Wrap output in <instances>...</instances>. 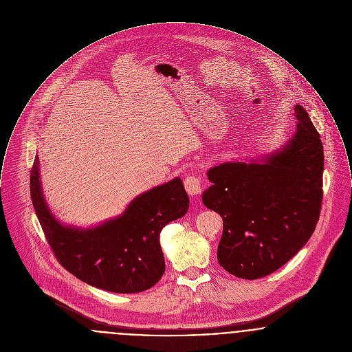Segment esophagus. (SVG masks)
Masks as SVG:
<instances>
[{
    "mask_svg": "<svg viewBox=\"0 0 352 352\" xmlns=\"http://www.w3.org/2000/svg\"><path fill=\"white\" fill-rule=\"evenodd\" d=\"M185 190L190 196H197L203 192L204 185L203 179L197 175H189L186 176L184 180Z\"/></svg>",
    "mask_w": 352,
    "mask_h": 352,
    "instance_id": "esophagus-1",
    "label": "esophagus"
}]
</instances>
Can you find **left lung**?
Here are the masks:
<instances>
[{
  "instance_id": "left-lung-1",
  "label": "left lung",
  "mask_w": 352,
  "mask_h": 352,
  "mask_svg": "<svg viewBox=\"0 0 352 352\" xmlns=\"http://www.w3.org/2000/svg\"><path fill=\"white\" fill-rule=\"evenodd\" d=\"M296 135L263 163H223L208 170L206 208L223 222L217 259L243 279L274 273L306 245L323 200V144L296 104Z\"/></svg>"
}]
</instances>
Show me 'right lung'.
Segmentation results:
<instances>
[{"mask_svg":"<svg viewBox=\"0 0 352 352\" xmlns=\"http://www.w3.org/2000/svg\"><path fill=\"white\" fill-rule=\"evenodd\" d=\"M30 196L56 261L78 279L119 294L144 292L163 277L160 232L189 206L183 182L176 177L136 197L115 220L93 229L63 226L43 200L37 156L30 170Z\"/></svg>","mask_w":352,"mask_h":352,"instance_id":"1","label":"right lung"}]
</instances>
